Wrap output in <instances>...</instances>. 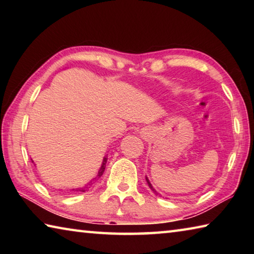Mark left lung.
<instances>
[{"instance_id":"obj_1","label":"left lung","mask_w":254,"mask_h":254,"mask_svg":"<svg viewBox=\"0 0 254 254\" xmlns=\"http://www.w3.org/2000/svg\"><path fill=\"white\" fill-rule=\"evenodd\" d=\"M145 179H147V183H148V186H149V187H150V189H151V190H152V191H153V192H154V194H156V195H158V192H157V191H156V189H154V188H153V187H152V185H151V183H150V182H149V179H148V178H145Z\"/></svg>"}]
</instances>
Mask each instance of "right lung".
Masks as SVG:
<instances>
[{
  "label": "right lung",
  "mask_w": 254,
  "mask_h": 254,
  "mask_svg": "<svg viewBox=\"0 0 254 254\" xmlns=\"http://www.w3.org/2000/svg\"><path fill=\"white\" fill-rule=\"evenodd\" d=\"M106 161H107V159L106 158H104V160H103V163H102V166H101V168H100V170H98V174H97V176L95 178H94L93 180H91V182H89L87 185H86L85 187H83V188H76V189H71V190H76V191H85V190H87V189L89 188V186H92V185L96 182V180L101 177V176L103 175V173H104V170H105V165H106Z\"/></svg>",
  "instance_id": "add662e5"
}]
</instances>
